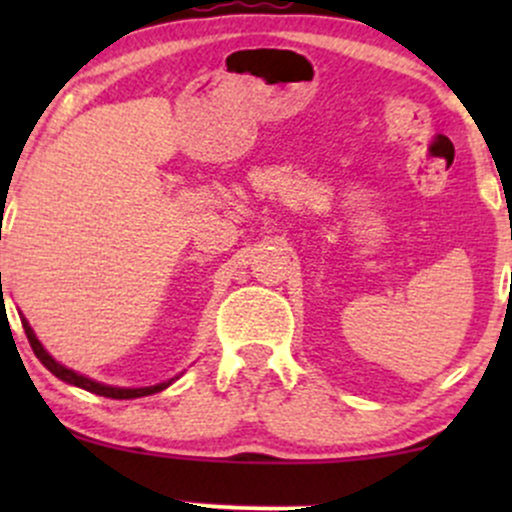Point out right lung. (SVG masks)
Returning <instances> with one entry per match:
<instances>
[{
    "instance_id": "add662e5",
    "label": "right lung",
    "mask_w": 512,
    "mask_h": 512,
    "mask_svg": "<svg viewBox=\"0 0 512 512\" xmlns=\"http://www.w3.org/2000/svg\"><path fill=\"white\" fill-rule=\"evenodd\" d=\"M2 276V274H0ZM23 330H26V337L28 342H31V349L33 354L40 358V363H43L45 368L50 370L52 375H57V378L64 380V383L69 385H76L81 387V390H88L93 392V395H101V397H110V399H134V397H146V395H154V392H161L166 390V387L173 383V380H168V383H158V385H151V387H110V385H103V383H96V380L86 378V375H79L74 373V370L64 368L62 363H57L55 358H52L48 351L43 349V344L38 342V337H35L31 325L26 322V317H23Z\"/></svg>"
}]
</instances>
